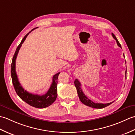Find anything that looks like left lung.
<instances>
[{
	"label": "left lung",
	"instance_id": "8db88e82",
	"mask_svg": "<svg viewBox=\"0 0 135 135\" xmlns=\"http://www.w3.org/2000/svg\"><path fill=\"white\" fill-rule=\"evenodd\" d=\"M112 36H113V38L115 39L117 44V45H118V46L121 47V44H119V42H118V39H117L115 36L114 35L113 33H112ZM125 78H126V79H127V70H126V71H125ZM74 84H75V86L76 88L77 93H78L80 100H81V102L82 103H84V104L86 105H88V106H89V107H92L94 108H103L107 107V106H108L109 105H110L111 104H112V103H113V102H111V103H106V104L94 103L93 102L91 101V100L89 99L88 97L85 96V94L84 93V92H83L82 89H81V83L79 82V81L77 79H76L75 80V81H74Z\"/></svg>",
	"mask_w": 135,
	"mask_h": 135
}]
</instances>
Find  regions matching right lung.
<instances>
[{
	"label": "right lung",
	"mask_w": 135,
	"mask_h": 135,
	"mask_svg": "<svg viewBox=\"0 0 135 135\" xmlns=\"http://www.w3.org/2000/svg\"><path fill=\"white\" fill-rule=\"evenodd\" d=\"M38 27L34 28L32 30H31L29 33H28L24 37V38L22 39L21 43H20V45L18 46V47H17L16 52L13 56L12 62H11V75L14 89H15L17 94H18V96L25 103H27L28 104L32 106V107L38 108H44L49 107L51 104H52L57 98V79H58V76L60 73H57L53 76L52 84H51L49 89L48 90L47 93L45 94H43V95H38V94H33L30 93L24 89V88L22 87V86L18 81L16 71V60L20 49L21 47L22 44L25 41V40L28 35V34L31 31L36 29Z\"/></svg>",
	"instance_id": "1"
}]
</instances>
